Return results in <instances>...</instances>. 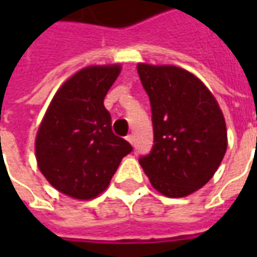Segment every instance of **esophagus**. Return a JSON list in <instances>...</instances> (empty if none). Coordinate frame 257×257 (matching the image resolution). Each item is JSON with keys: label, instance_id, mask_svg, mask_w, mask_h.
<instances>
[{"label": "esophagus", "instance_id": "34e87169", "mask_svg": "<svg viewBox=\"0 0 257 257\" xmlns=\"http://www.w3.org/2000/svg\"><path fill=\"white\" fill-rule=\"evenodd\" d=\"M126 140H128L129 143H131V145L134 146V143H135V136L134 135H128V136H126Z\"/></svg>", "mask_w": 257, "mask_h": 257}]
</instances>
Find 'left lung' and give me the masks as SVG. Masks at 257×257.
<instances>
[{"label": "left lung", "instance_id": "8db88e82", "mask_svg": "<svg viewBox=\"0 0 257 257\" xmlns=\"http://www.w3.org/2000/svg\"><path fill=\"white\" fill-rule=\"evenodd\" d=\"M150 97L154 146L139 164L169 198L193 194L213 178L227 150L226 119L216 97L193 73L172 64L138 63Z\"/></svg>", "mask_w": 257, "mask_h": 257}]
</instances>
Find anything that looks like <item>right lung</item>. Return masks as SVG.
<instances>
[{"label": "right lung", "mask_w": 257, "mask_h": 257, "mask_svg": "<svg viewBox=\"0 0 257 257\" xmlns=\"http://www.w3.org/2000/svg\"><path fill=\"white\" fill-rule=\"evenodd\" d=\"M121 64L81 68L58 89L36 136L37 165L52 187L75 199H92L108 187L125 156L126 140L111 131L103 104Z\"/></svg>", "instance_id": "1"}]
</instances>
